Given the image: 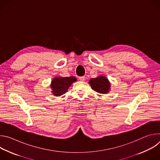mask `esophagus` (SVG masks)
<instances>
[{"mask_svg": "<svg viewBox=\"0 0 160 160\" xmlns=\"http://www.w3.org/2000/svg\"><path fill=\"white\" fill-rule=\"evenodd\" d=\"M78 79L81 81H83V80H85V77L84 76L83 77H79Z\"/></svg>", "mask_w": 160, "mask_h": 160, "instance_id": "esophagus-1", "label": "esophagus"}]
</instances>
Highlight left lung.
Here are the masks:
<instances>
[{
  "mask_svg": "<svg viewBox=\"0 0 160 160\" xmlns=\"http://www.w3.org/2000/svg\"><path fill=\"white\" fill-rule=\"evenodd\" d=\"M89 84L92 88L98 93L106 94L109 92L110 83L108 80L103 76L90 79Z\"/></svg>",
  "mask_w": 160,
  "mask_h": 160,
  "instance_id": "8db88e82",
  "label": "left lung"
}]
</instances>
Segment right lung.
<instances>
[{"mask_svg":"<svg viewBox=\"0 0 160 160\" xmlns=\"http://www.w3.org/2000/svg\"><path fill=\"white\" fill-rule=\"evenodd\" d=\"M77 81V78L74 77H57L55 78L51 83L52 93L56 96H60L65 94L69 87L73 82Z\"/></svg>","mask_w":160,"mask_h":160,"instance_id":"1","label":"right lung"}]
</instances>
